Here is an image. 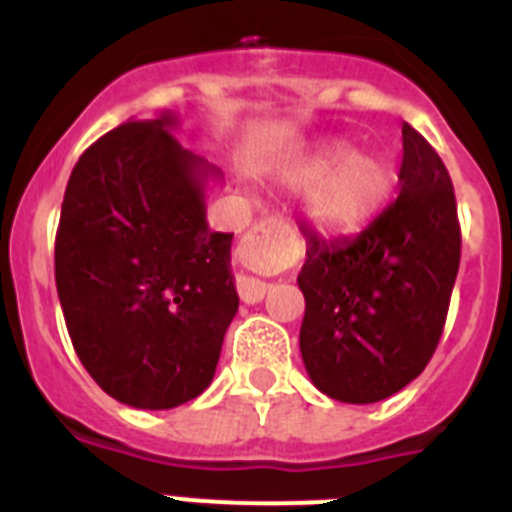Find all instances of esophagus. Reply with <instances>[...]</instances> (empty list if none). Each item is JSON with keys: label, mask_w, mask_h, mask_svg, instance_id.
Instances as JSON below:
<instances>
[{"label": "esophagus", "mask_w": 512, "mask_h": 512, "mask_svg": "<svg viewBox=\"0 0 512 512\" xmlns=\"http://www.w3.org/2000/svg\"><path fill=\"white\" fill-rule=\"evenodd\" d=\"M271 228V223H259L253 225V230L248 235H259V233H266V230ZM271 284H266L264 279H256V277H248V274H241L238 277V295H241V300L246 302V305H256V302L264 300L266 295H269Z\"/></svg>", "instance_id": "esophagus-1"}]
</instances>
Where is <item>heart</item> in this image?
<instances>
[{
    "label": "heart",
    "mask_w": 512,
    "mask_h": 512,
    "mask_svg": "<svg viewBox=\"0 0 512 512\" xmlns=\"http://www.w3.org/2000/svg\"><path fill=\"white\" fill-rule=\"evenodd\" d=\"M282 182L307 189L305 215L328 235H351L387 210L397 187V169L377 151H348L343 143L320 146L284 166Z\"/></svg>",
    "instance_id": "b5f03b06"
}]
</instances>
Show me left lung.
Here are the masks:
<instances>
[{
  "label": "left lung",
  "instance_id": "8db88e82",
  "mask_svg": "<svg viewBox=\"0 0 512 512\" xmlns=\"http://www.w3.org/2000/svg\"><path fill=\"white\" fill-rule=\"evenodd\" d=\"M300 351L312 384L351 405L392 397L431 361L461 259L451 176L402 125L400 197L354 238L307 233Z\"/></svg>",
  "mask_w": 512,
  "mask_h": 512
}]
</instances>
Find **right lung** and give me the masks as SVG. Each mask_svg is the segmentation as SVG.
Wrapping results in <instances>:
<instances>
[{
  "label": "right lung",
  "instance_id": "1",
  "mask_svg": "<svg viewBox=\"0 0 512 512\" xmlns=\"http://www.w3.org/2000/svg\"><path fill=\"white\" fill-rule=\"evenodd\" d=\"M171 128V112L128 120L81 153L56 233L76 356L107 395L140 410L202 395L238 312L233 233L207 225V182L220 171Z\"/></svg>",
  "mask_w": 512,
  "mask_h": 512
}]
</instances>
